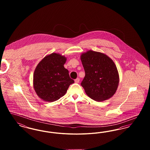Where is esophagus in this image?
<instances>
[{"label":"esophagus","mask_w":150,"mask_h":150,"mask_svg":"<svg viewBox=\"0 0 150 150\" xmlns=\"http://www.w3.org/2000/svg\"><path fill=\"white\" fill-rule=\"evenodd\" d=\"M79 81H80L79 78L76 79L75 80V82L76 83H78L79 82Z\"/></svg>","instance_id":"esophagus-1"}]
</instances>
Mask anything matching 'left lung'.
<instances>
[{
    "label": "left lung",
    "instance_id": "obj_1",
    "mask_svg": "<svg viewBox=\"0 0 150 150\" xmlns=\"http://www.w3.org/2000/svg\"><path fill=\"white\" fill-rule=\"evenodd\" d=\"M80 59L86 75L81 85L91 99L102 102L111 98L119 83V75L113 60L105 53L89 50Z\"/></svg>",
    "mask_w": 150,
    "mask_h": 150
}]
</instances>
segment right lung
<instances>
[{
	"label": "right lung",
	"instance_id": "add662e5",
	"mask_svg": "<svg viewBox=\"0 0 150 150\" xmlns=\"http://www.w3.org/2000/svg\"><path fill=\"white\" fill-rule=\"evenodd\" d=\"M67 58L52 53L44 57L36 67L33 86L37 96L46 102H54L63 97L74 83L64 67Z\"/></svg>",
	"mask_w": 150,
	"mask_h": 150
}]
</instances>
